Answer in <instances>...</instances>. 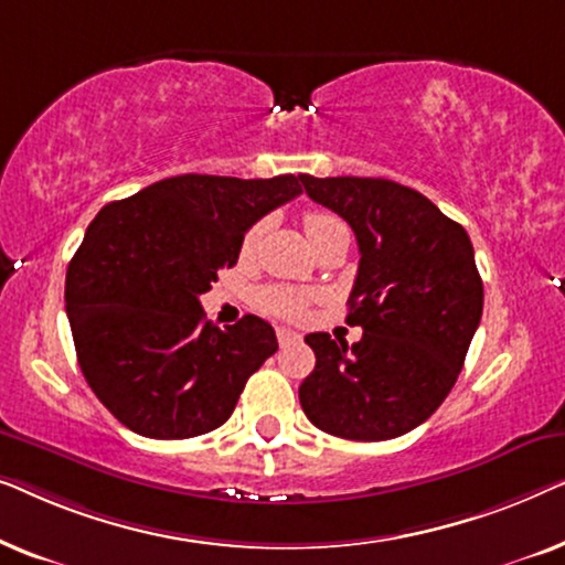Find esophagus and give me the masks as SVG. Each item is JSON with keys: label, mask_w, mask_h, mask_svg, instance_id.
<instances>
[{"label": "esophagus", "mask_w": 565, "mask_h": 565, "mask_svg": "<svg viewBox=\"0 0 565 565\" xmlns=\"http://www.w3.org/2000/svg\"><path fill=\"white\" fill-rule=\"evenodd\" d=\"M277 342H280L282 347L296 344V342H300V334H298V331H292V329H277Z\"/></svg>", "instance_id": "34e87169"}]
</instances>
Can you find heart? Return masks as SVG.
Masks as SVG:
<instances>
[{"label":"heart","instance_id":"1","mask_svg":"<svg viewBox=\"0 0 565 565\" xmlns=\"http://www.w3.org/2000/svg\"><path fill=\"white\" fill-rule=\"evenodd\" d=\"M339 223L334 215L329 213H308L303 218V228H306V236L308 242H311L313 236H319L321 231H327L329 226H334ZM257 238H259V226H252L246 231L244 238H242V254L254 252V246H257ZM303 296L296 290H288V288H265L259 292V306L265 308L267 313L273 316H280V319H298L300 313H303Z\"/></svg>","mask_w":565,"mask_h":565}]
</instances>
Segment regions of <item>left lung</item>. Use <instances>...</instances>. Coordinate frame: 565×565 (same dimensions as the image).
I'll list each match as a JSON object with an SVG mask.
<instances>
[{
  "label": "left lung",
  "instance_id": "1",
  "mask_svg": "<svg viewBox=\"0 0 565 565\" xmlns=\"http://www.w3.org/2000/svg\"><path fill=\"white\" fill-rule=\"evenodd\" d=\"M308 198L350 223L360 267L347 323L352 347L306 337L313 373L300 406L321 431L381 443L427 422L447 398L483 313V282L460 223L429 198L381 177L300 174Z\"/></svg>",
  "mask_w": 565,
  "mask_h": 565
}]
</instances>
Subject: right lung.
I'll list each match as a JSON object with an SVG mask.
<instances>
[{
  "instance_id": "right-lung-1",
  "label": "right lung",
  "mask_w": 565,
  "mask_h": 565,
  "mask_svg": "<svg viewBox=\"0 0 565 565\" xmlns=\"http://www.w3.org/2000/svg\"><path fill=\"white\" fill-rule=\"evenodd\" d=\"M298 182L180 174L89 223L66 269V316L89 388L130 431L188 439L221 427L275 354L265 319L218 329L200 296L236 265L246 231L303 192Z\"/></svg>"
}]
</instances>
